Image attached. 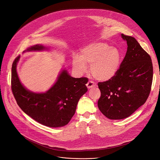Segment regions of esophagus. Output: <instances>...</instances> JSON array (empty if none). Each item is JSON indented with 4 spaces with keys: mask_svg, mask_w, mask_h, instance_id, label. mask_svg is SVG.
<instances>
[{
    "mask_svg": "<svg viewBox=\"0 0 160 160\" xmlns=\"http://www.w3.org/2000/svg\"><path fill=\"white\" fill-rule=\"evenodd\" d=\"M86 85H87V87L88 88H92L96 87V84L94 83V82H92V81H88V82H87V83L86 84Z\"/></svg>",
    "mask_w": 160,
    "mask_h": 160,
    "instance_id": "obj_1",
    "label": "esophagus"
}]
</instances>
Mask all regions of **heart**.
Returning <instances> with one entry per match:
<instances>
[{"instance_id": "1", "label": "heart", "mask_w": 160, "mask_h": 160, "mask_svg": "<svg viewBox=\"0 0 160 160\" xmlns=\"http://www.w3.org/2000/svg\"><path fill=\"white\" fill-rule=\"evenodd\" d=\"M80 56L73 59L75 70L82 74L87 71V64L90 65L91 74L97 80L106 81L118 72L121 63V53L115 48H110L103 42H94L83 48Z\"/></svg>"}]
</instances>
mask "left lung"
Returning <instances> with one entry per match:
<instances>
[{
    "label": "left lung",
    "mask_w": 160,
    "mask_h": 160,
    "mask_svg": "<svg viewBox=\"0 0 160 160\" xmlns=\"http://www.w3.org/2000/svg\"><path fill=\"white\" fill-rule=\"evenodd\" d=\"M127 41V51L120 68L110 80L99 82V110L111 120L130 116L143 105L151 92L153 68L150 56L136 39L122 34Z\"/></svg>",
    "instance_id": "8db88e82"
}]
</instances>
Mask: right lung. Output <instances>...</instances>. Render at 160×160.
<instances>
[{"mask_svg":"<svg viewBox=\"0 0 160 160\" xmlns=\"http://www.w3.org/2000/svg\"><path fill=\"white\" fill-rule=\"evenodd\" d=\"M47 49L42 45L28 48L26 51ZM25 52V51H24ZM18 56L12 65L11 89L19 108L36 122L49 127H60L67 125L76 111L78 102L87 92L85 77L73 78L62 70L55 84L45 93H34L21 84L16 66Z\"/></svg>","mask_w":160,"mask_h":160,"instance_id":"add662e5","label":"right lung"}]
</instances>
